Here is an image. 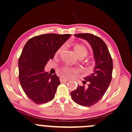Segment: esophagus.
Wrapping results in <instances>:
<instances>
[{
  "instance_id": "obj_1",
  "label": "esophagus",
  "mask_w": 132,
  "mask_h": 132,
  "mask_svg": "<svg viewBox=\"0 0 132 132\" xmlns=\"http://www.w3.org/2000/svg\"><path fill=\"white\" fill-rule=\"evenodd\" d=\"M68 80V78H65L64 77H61L60 78V81L61 82H64V81H67Z\"/></svg>"
}]
</instances>
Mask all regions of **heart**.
<instances>
[{
    "label": "heart",
    "mask_w": 132,
    "mask_h": 132,
    "mask_svg": "<svg viewBox=\"0 0 132 132\" xmlns=\"http://www.w3.org/2000/svg\"><path fill=\"white\" fill-rule=\"evenodd\" d=\"M62 49V47H60L56 52V55L59 54ZM75 53L80 58H83L85 56H86L88 54V50L84 46L81 44H78L74 46V47ZM61 70L65 74L68 76H72L78 72V69L76 68H72L69 66H64L61 68Z\"/></svg>",
    "instance_id": "heart-1"
}]
</instances>
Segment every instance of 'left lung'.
<instances>
[{
	"label": "left lung",
	"instance_id": "1",
	"mask_svg": "<svg viewBox=\"0 0 132 132\" xmlns=\"http://www.w3.org/2000/svg\"><path fill=\"white\" fill-rule=\"evenodd\" d=\"M75 36L86 40L92 47L96 61L94 73L84 78L83 85H78L71 93L75 102L84 106H91L97 103L105 94L112 79L113 60L105 43L101 38L91 33L75 34Z\"/></svg>",
	"mask_w": 132,
	"mask_h": 132
}]
</instances>
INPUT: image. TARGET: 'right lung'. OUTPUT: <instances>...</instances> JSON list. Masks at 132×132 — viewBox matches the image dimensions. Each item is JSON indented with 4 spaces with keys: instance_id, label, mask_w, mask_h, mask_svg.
<instances>
[{
    "instance_id": "obj_1",
    "label": "right lung",
    "mask_w": 132,
    "mask_h": 132,
    "mask_svg": "<svg viewBox=\"0 0 132 132\" xmlns=\"http://www.w3.org/2000/svg\"><path fill=\"white\" fill-rule=\"evenodd\" d=\"M71 36L47 33L30 38L25 44L18 61L19 79L27 96L36 104L54 98L60 78L45 72L44 67Z\"/></svg>"
}]
</instances>
